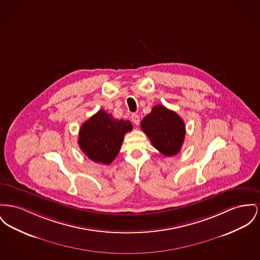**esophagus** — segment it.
<instances>
[{"label": "esophagus", "instance_id": "obj_1", "mask_svg": "<svg viewBox=\"0 0 260 260\" xmlns=\"http://www.w3.org/2000/svg\"><path fill=\"white\" fill-rule=\"evenodd\" d=\"M131 118H132V121L134 122V123H136V124L139 123L140 118H139V116H138V114H133Z\"/></svg>", "mask_w": 260, "mask_h": 260}]
</instances>
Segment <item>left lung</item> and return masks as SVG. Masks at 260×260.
Wrapping results in <instances>:
<instances>
[{"mask_svg":"<svg viewBox=\"0 0 260 260\" xmlns=\"http://www.w3.org/2000/svg\"><path fill=\"white\" fill-rule=\"evenodd\" d=\"M140 126L159 152L165 156H174L180 152L184 140L185 125L176 112L158 104L142 119Z\"/></svg>","mask_w":260,"mask_h":260,"instance_id":"1","label":"left lung"}]
</instances>
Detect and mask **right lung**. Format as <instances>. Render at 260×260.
<instances>
[{
	"mask_svg": "<svg viewBox=\"0 0 260 260\" xmlns=\"http://www.w3.org/2000/svg\"><path fill=\"white\" fill-rule=\"evenodd\" d=\"M132 129L129 121L115 119L102 109L80 126L78 145L92 161L109 165L120 152L124 135Z\"/></svg>",
	"mask_w": 260,
	"mask_h": 260,
	"instance_id": "add662e5",
	"label": "right lung"
}]
</instances>
